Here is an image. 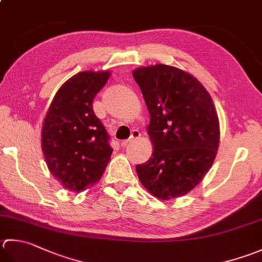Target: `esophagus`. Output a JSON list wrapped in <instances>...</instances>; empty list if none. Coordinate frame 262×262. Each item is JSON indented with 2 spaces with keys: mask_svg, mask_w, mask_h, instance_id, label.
Returning a JSON list of instances; mask_svg holds the SVG:
<instances>
[{
  "mask_svg": "<svg viewBox=\"0 0 262 262\" xmlns=\"http://www.w3.org/2000/svg\"><path fill=\"white\" fill-rule=\"evenodd\" d=\"M140 136H141V133H140V130L134 129V130L132 132V135H130V137H129V138H128V140H126V141H122V142H121V146H127V145H129L133 141L137 140V138L140 137Z\"/></svg>",
  "mask_w": 262,
  "mask_h": 262,
  "instance_id": "1",
  "label": "esophagus"
}]
</instances>
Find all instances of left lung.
Returning <instances> with one entry per match:
<instances>
[{
    "label": "left lung",
    "instance_id": "1",
    "mask_svg": "<svg viewBox=\"0 0 262 262\" xmlns=\"http://www.w3.org/2000/svg\"><path fill=\"white\" fill-rule=\"evenodd\" d=\"M133 77L150 114L152 157L136 166L142 185L160 200L185 195L211 168L219 146V120L200 81L176 67L137 68Z\"/></svg>",
    "mask_w": 262,
    "mask_h": 262
}]
</instances>
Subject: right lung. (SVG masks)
<instances>
[{
	"mask_svg": "<svg viewBox=\"0 0 262 262\" xmlns=\"http://www.w3.org/2000/svg\"><path fill=\"white\" fill-rule=\"evenodd\" d=\"M110 71H81L60 87L44 118L42 150L50 172L64 188L80 192L100 181L110 161L109 135L93 100Z\"/></svg>",
	"mask_w": 262,
	"mask_h": 262,
	"instance_id": "add662e5",
	"label": "right lung"
}]
</instances>
